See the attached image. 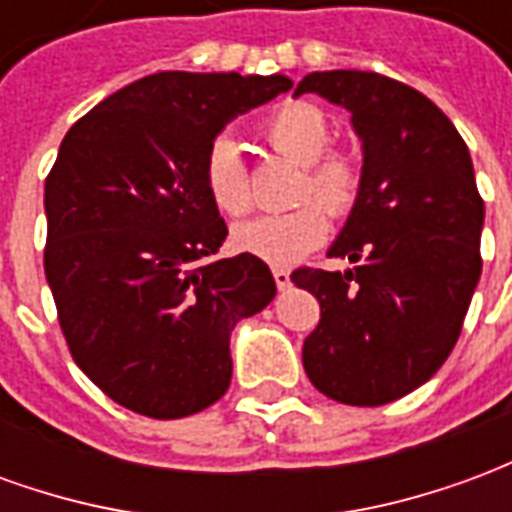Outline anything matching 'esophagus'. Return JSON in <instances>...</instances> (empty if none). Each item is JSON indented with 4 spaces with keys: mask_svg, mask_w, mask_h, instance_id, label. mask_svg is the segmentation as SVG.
Wrapping results in <instances>:
<instances>
[{
    "mask_svg": "<svg viewBox=\"0 0 512 512\" xmlns=\"http://www.w3.org/2000/svg\"><path fill=\"white\" fill-rule=\"evenodd\" d=\"M274 282H277L279 290H288L290 288V271H285V268H274Z\"/></svg>",
    "mask_w": 512,
    "mask_h": 512,
    "instance_id": "obj_1",
    "label": "esophagus"
}]
</instances>
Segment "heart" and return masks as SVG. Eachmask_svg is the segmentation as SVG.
Masks as SVG:
<instances>
[{
  "instance_id": "b5f03b06",
  "label": "heart",
  "mask_w": 512,
  "mask_h": 512,
  "mask_svg": "<svg viewBox=\"0 0 512 512\" xmlns=\"http://www.w3.org/2000/svg\"><path fill=\"white\" fill-rule=\"evenodd\" d=\"M260 134L277 153L304 167L296 186V208L263 213L252 222L235 227L233 244L246 255H255L271 266H290L321 246L332 219L351 216L362 197V161L348 150H334L332 123L323 109L307 101H293L274 109L263 120ZM202 180L213 205L224 216H244L255 194L252 175L241 147L230 136H216L202 158Z\"/></svg>"
}]
</instances>
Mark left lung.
<instances>
[{"label": "left lung", "mask_w": 512, "mask_h": 512, "mask_svg": "<svg viewBox=\"0 0 512 512\" xmlns=\"http://www.w3.org/2000/svg\"><path fill=\"white\" fill-rule=\"evenodd\" d=\"M351 112L365 183L329 257L351 271L296 268L321 304L301 359L318 392L345 406H384L439 370L461 337L483 271L485 205L469 147L430 98L376 71L304 76Z\"/></svg>", "instance_id": "left-lung-1"}]
</instances>
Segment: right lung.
I'll return each instance as SVG.
<instances>
[{
	"label": "right lung",
	"mask_w": 512,
	"mask_h": 512,
	"mask_svg": "<svg viewBox=\"0 0 512 512\" xmlns=\"http://www.w3.org/2000/svg\"><path fill=\"white\" fill-rule=\"evenodd\" d=\"M290 87L285 76L153 73L62 139L43 268L73 362L128 411L180 419L213 406L233 376L235 323L277 296L260 257L216 260L227 224L202 158L235 115Z\"/></svg>",
	"instance_id": "obj_1"
}]
</instances>
